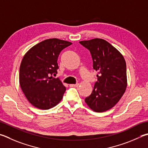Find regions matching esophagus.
Segmentation results:
<instances>
[{
    "label": "esophagus",
    "mask_w": 148,
    "mask_h": 148,
    "mask_svg": "<svg viewBox=\"0 0 148 148\" xmlns=\"http://www.w3.org/2000/svg\"><path fill=\"white\" fill-rule=\"evenodd\" d=\"M79 85V83H76V84H71L70 85V87H76Z\"/></svg>",
    "instance_id": "34e87169"
}]
</instances>
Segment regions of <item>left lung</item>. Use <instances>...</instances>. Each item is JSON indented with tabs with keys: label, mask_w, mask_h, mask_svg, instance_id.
Segmentation results:
<instances>
[{
	"label": "left lung",
	"mask_w": 148,
	"mask_h": 148,
	"mask_svg": "<svg viewBox=\"0 0 148 148\" xmlns=\"http://www.w3.org/2000/svg\"><path fill=\"white\" fill-rule=\"evenodd\" d=\"M79 43L90 51L93 69L98 72L92 92L85 101L94 111H106L119 102L127 87L125 61L106 40L96 38Z\"/></svg>",
	"instance_id": "8db88e82"
}]
</instances>
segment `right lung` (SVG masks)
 <instances>
[{
  "label": "right lung",
  "mask_w": 148,
  "mask_h": 148,
  "mask_svg": "<svg viewBox=\"0 0 148 148\" xmlns=\"http://www.w3.org/2000/svg\"><path fill=\"white\" fill-rule=\"evenodd\" d=\"M72 42L56 38L45 40L29 49L24 56L19 69V83L32 105L49 109L63 98L66 88L59 77L58 59L64 48Z\"/></svg>",
  "instance_id": "add662e5"
}]
</instances>
